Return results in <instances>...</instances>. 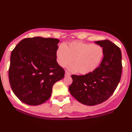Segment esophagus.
I'll list each match as a JSON object with an SVG mask.
<instances>
[{"label": "esophagus", "mask_w": 132, "mask_h": 132, "mask_svg": "<svg viewBox=\"0 0 132 132\" xmlns=\"http://www.w3.org/2000/svg\"><path fill=\"white\" fill-rule=\"evenodd\" d=\"M70 76V73H69L68 72H65V76Z\"/></svg>", "instance_id": "obj_1"}]
</instances>
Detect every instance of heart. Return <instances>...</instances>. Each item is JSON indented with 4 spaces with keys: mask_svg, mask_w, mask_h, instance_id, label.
I'll list each match as a JSON object with an SVG mask.
<instances>
[{
    "mask_svg": "<svg viewBox=\"0 0 132 132\" xmlns=\"http://www.w3.org/2000/svg\"><path fill=\"white\" fill-rule=\"evenodd\" d=\"M103 49L100 45L82 42H72L58 48L56 53L59 64L66 67L72 62L70 68L74 72L85 75L96 70L103 59Z\"/></svg>",
    "mask_w": 132,
    "mask_h": 132,
    "instance_id": "obj_1",
    "label": "heart"
}]
</instances>
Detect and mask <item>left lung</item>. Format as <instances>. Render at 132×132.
Here are the masks:
<instances>
[{
	"label": "left lung",
	"mask_w": 132,
	"mask_h": 132,
	"mask_svg": "<svg viewBox=\"0 0 132 132\" xmlns=\"http://www.w3.org/2000/svg\"><path fill=\"white\" fill-rule=\"evenodd\" d=\"M103 49L100 66L85 76L72 75L73 82L69 91L78 102L95 105L108 99L117 87L122 74V54L120 48L109 40L95 42Z\"/></svg>",
	"instance_id": "left-lung-1"
}]
</instances>
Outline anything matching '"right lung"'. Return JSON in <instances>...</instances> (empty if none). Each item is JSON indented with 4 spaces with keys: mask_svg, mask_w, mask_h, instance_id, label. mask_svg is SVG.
<instances>
[{
    "mask_svg": "<svg viewBox=\"0 0 132 132\" xmlns=\"http://www.w3.org/2000/svg\"><path fill=\"white\" fill-rule=\"evenodd\" d=\"M59 40L42 37L24 38L11 53L8 77L15 95L23 103L38 105L51 95L64 70L56 62Z\"/></svg>",
    "mask_w": 132,
    "mask_h": 132,
    "instance_id": "add662e5",
    "label": "right lung"
}]
</instances>
